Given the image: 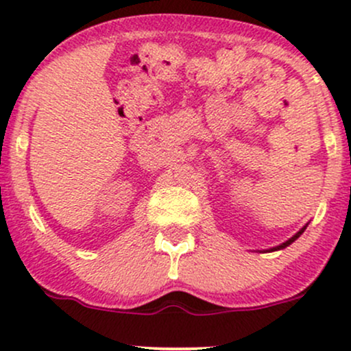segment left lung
<instances>
[{
    "label": "left lung",
    "mask_w": 351,
    "mask_h": 351,
    "mask_svg": "<svg viewBox=\"0 0 351 351\" xmlns=\"http://www.w3.org/2000/svg\"><path fill=\"white\" fill-rule=\"evenodd\" d=\"M304 231H305V228H302V229H300V231H299V232H297V234H295V236H293V237H291V239H289V241H287V243L280 244V245H279V247H274V249H272V251H277V249H284V247H287V245H289V244H292V243H293V241H295V239H297V237H299V236H300V234H302V232H304Z\"/></svg>",
    "instance_id": "8db88e82"
}]
</instances>
